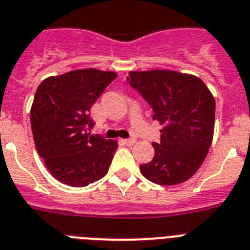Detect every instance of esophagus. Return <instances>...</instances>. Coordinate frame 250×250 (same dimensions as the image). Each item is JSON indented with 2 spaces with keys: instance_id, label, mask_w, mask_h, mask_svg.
Returning <instances> with one entry per match:
<instances>
[{
  "instance_id": "esophagus-1",
  "label": "esophagus",
  "mask_w": 250,
  "mask_h": 250,
  "mask_svg": "<svg viewBox=\"0 0 250 250\" xmlns=\"http://www.w3.org/2000/svg\"><path fill=\"white\" fill-rule=\"evenodd\" d=\"M134 142H136V140H134V138H128V140H123V143H125V145H127V146H131V145H133Z\"/></svg>"
}]
</instances>
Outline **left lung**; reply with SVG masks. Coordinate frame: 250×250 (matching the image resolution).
I'll list each match as a JSON object with an SVG mask.
<instances>
[{
	"label": "left lung",
	"mask_w": 250,
	"mask_h": 250,
	"mask_svg": "<svg viewBox=\"0 0 250 250\" xmlns=\"http://www.w3.org/2000/svg\"><path fill=\"white\" fill-rule=\"evenodd\" d=\"M136 89L164 125L155 157L140 165L143 176L158 185L185 182L201 166L210 148L215 122V99L200 78L172 70L129 71Z\"/></svg>",
	"instance_id": "1"
}]
</instances>
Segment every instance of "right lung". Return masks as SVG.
<instances>
[{"mask_svg":"<svg viewBox=\"0 0 250 250\" xmlns=\"http://www.w3.org/2000/svg\"><path fill=\"white\" fill-rule=\"evenodd\" d=\"M117 74L80 69L41 82L30 118L38 153L56 180L83 188L105 176L116 141L90 134V108Z\"/></svg>","mask_w":250,"mask_h":250,"instance_id":"add662e5","label":"right lung"}]
</instances>
